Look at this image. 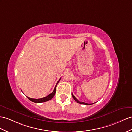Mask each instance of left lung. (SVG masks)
Listing matches in <instances>:
<instances>
[{
    "mask_svg": "<svg viewBox=\"0 0 132 132\" xmlns=\"http://www.w3.org/2000/svg\"><path fill=\"white\" fill-rule=\"evenodd\" d=\"M72 97H73V98H74V100H75L77 102H78V103H79V104H83V105H91V104H87V103H85V102H80L79 101H78V100H77L75 97V96H74L73 95V94H72Z\"/></svg>",
    "mask_w": 132,
    "mask_h": 132,
    "instance_id": "1",
    "label": "left lung"
}]
</instances>
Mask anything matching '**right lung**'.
Listing matches in <instances>:
<instances>
[{"label": "right lung", "mask_w": 132, "mask_h": 132, "mask_svg": "<svg viewBox=\"0 0 132 132\" xmlns=\"http://www.w3.org/2000/svg\"><path fill=\"white\" fill-rule=\"evenodd\" d=\"M61 78L59 79V80L58 81H57V82L56 83V85L55 87V88H54V91H53V92H51L50 94H49L48 96H46V97H43V98H39V99H35V98H30L27 97V98L30 100H31V101H32L34 102H35V103H40V102H46L47 101H49L50 100H51V98H52L54 95H55V92H56V86H57V83H59V82L60 81Z\"/></svg>", "instance_id": "right-lung-1"}]
</instances>
